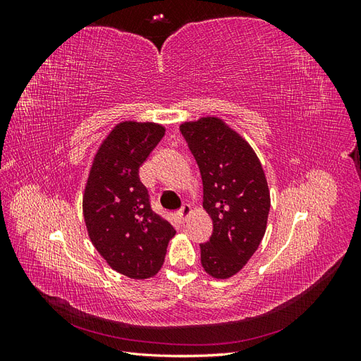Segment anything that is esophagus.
Wrapping results in <instances>:
<instances>
[{
  "label": "esophagus",
  "mask_w": 361,
  "mask_h": 361,
  "mask_svg": "<svg viewBox=\"0 0 361 361\" xmlns=\"http://www.w3.org/2000/svg\"><path fill=\"white\" fill-rule=\"evenodd\" d=\"M191 214V206L190 204H183L180 209L178 211V216H179V220L180 221H185L188 218V215Z\"/></svg>",
  "instance_id": "1"
}]
</instances>
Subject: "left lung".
I'll list each match as a JSON object with an SVG mask.
<instances>
[{"mask_svg": "<svg viewBox=\"0 0 361 361\" xmlns=\"http://www.w3.org/2000/svg\"><path fill=\"white\" fill-rule=\"evenodd\" d=\"M197 162L203 207L214 223L200 244L202 267L215 279H228L255 255L267 231L269 190L264 169L245 140L215 117L180 125Z\"/></svg>", "mask_w": 361, "mask_h": 361, "instance_id": "obj_1", "label": "left lung"}]
</instances>
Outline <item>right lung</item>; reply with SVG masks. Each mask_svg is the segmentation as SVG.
I'll return each mask as SVG.
<instances>
[{
	"label": "right lung",
	"mask_w": 361,
	"mask_h": 361,
	"mask_svg": "<svg viewBox=\"0 0 361 361\" xmlns=\"http://www.w3.org/2000/svg\"><path fill=\"white\" fill-rule=\"evenodd\" d=\"M155 123L117 125L97 150L82 199L84 220L94 248L129 279H149L161 269L173 226L152 211L138 170L162 140Z\"/></svg>",
	"instance_id": "1"
}]
</instances>
